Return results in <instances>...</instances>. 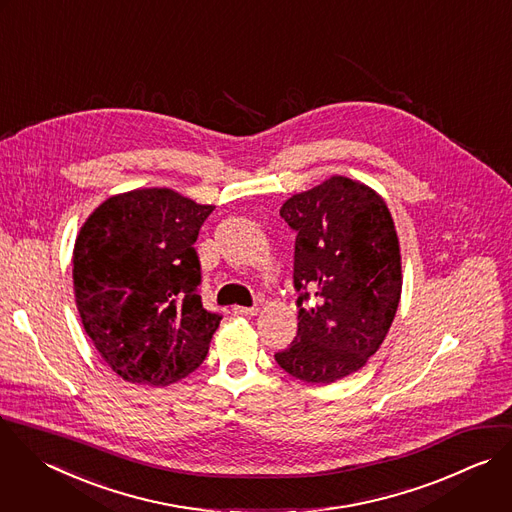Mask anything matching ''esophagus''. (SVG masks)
Wrapping results in <instances>:
<instances>
[{"instance_id": "34e87169", "label": "esophagus", "mask_w": 512, "mask_h": 512, "mask_svg": "<svg viewBox=\"0 0 512 512\" xmlns=\"http://www.w3.org/2000/svg\"><path fill=\"white\" fill-rule=\"evenodd\" d=\"M232 312L236 316H256L258 314V308L256 306H234Z\"/></svg>"}]
</instances>
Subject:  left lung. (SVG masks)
<instances>
[{
  "label": "left lung",
  "mask_w": 512,
  "mask_h": 512,
  "mask_svg": "<svg viewBox=\"0 0 512 512\" xmlns=\"http://www.w3.org/2000/svg\"><path fill=\"white\" fill-rule=\"evenodd\" d=\"M280 216L296 232L298 332L274 358L294 378L328 384L386 338L402 288L398 236L384 200L344 176L292 196Z\"/></svg>",
  "instance_id": "8db88e82"
}]
</instances>
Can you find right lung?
Instances as JSON below:
<instances>
[{
    "label": "right lung",
    "mask_w": 512,
    "mask_h": 512,
    "mask_svg": "<svg viewBox=\"0 0 512 512\" xmlns=\"http://www.w3.org/2000/svg\"><path fill=\"white\" fill-rule=\"evenodd\" d=\"M212 210L146 188L108 198L82 226L76 304L94 346L124 380L168 386L204 362L222 314L202 306L194 242Z\"/></svg>",
    "instance_id": "obj_1"
}]
</instances>
